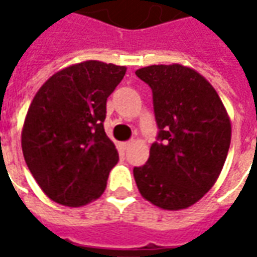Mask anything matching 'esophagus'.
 Returning a JSON list of instances; mask_svg holds the SVG:
<instances>
[{"label":"esophagus","instance_id":"34e87169","mask_svg":"<svg viewBox=\"0 0 257 257\" xmlns=\"http://www.w3.org/2000/svg\"><path fill=\"white\" fill-rule=\"evenodd\" d=\"M130 142H124V143H121V149H123V150H127V149H128V147H130Z\"/></svg>","mask_w":257,"mask_h":257}]
</instances>
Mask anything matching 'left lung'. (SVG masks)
<instances>
[{"label":"left lung","mask_w":257,"mask_h":257,"mask_svg":"<svg viewBox=\"0 0 257 257\" xmlns=\"http://www.w3.org/2000/svg\"><path fill=\"white\" fill-rule=\"evenodd\" d=\"M136 75L152 88L157 142L144 166L134 167L144 199L164 210L200 200L222 172L232 127L212 84L189 67L150 65Z\"/></svg>","instance_id":"8db88e82"}]
</instances>
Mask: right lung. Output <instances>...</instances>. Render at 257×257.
<instances>
[{
  "instance_id": "right-lung-1",
  "label": "right lung",
  "mask_w": 257,
  "mask_h": 257,
  "mask_svg": "<svg viewBox=\"0 0 257 257\" xmlns=\"http://www.w3.org/2000/svg\"><path fill=\"white\" fill-rule=\"evenodd\" d=\"M125 74L123 65L84 61L45 81L25 117V163L54 202L78 207L103 194L118 162L104 132L108 95Z\"/></svg>"
}]
</instances>
